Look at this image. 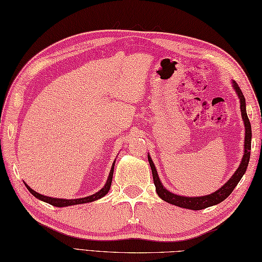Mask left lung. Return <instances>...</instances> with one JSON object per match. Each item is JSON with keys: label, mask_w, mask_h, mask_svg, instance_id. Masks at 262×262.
Returning <instances> with one entry per match:
<instances>
[{"label": "left lung", "mask_w": 262, "mask_h": 262, "mask_svg": "<svg viewBox=\"0 0 262 262\" xmlns=\"http://www.w3.org/2000/svg\"><path fill=\"white\" fill-rule=\"evenodd\" d=\"M232 87L235 91V94L238 95V98L240 99V109H241V116L243 119V124H245V150H243V156L239 167L236 168V171L233 173V175L231 176L227 183H224L219 190L215 192L208 194V195H203V196H184V195H178V194L172 193L171 191H168L167 188L162 184V182L160 180V176L157 174L156 167L153 163V160L150 159L149 154L147 155L148 157V162L150 165L151 169V174H153V180H154V184L156 187V193L163 201L165 202L173 204L176 206H180V208H184L188 210H202L206 209L209 206H213L219 203H221L222 201L226 200L232 191L234 190V187L238 185L240 180L242 179V176L245 175L249 160H250V151H251V124L249 121V118L247 116V108H246V99L245 96H243L241 89L239 88L238 84L234 80H232Z\"/></svg>", "instance_id": "obj_1"}]
</instances>
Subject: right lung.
<instances>
[{"instance_id":"add662e5","label":"right lung","mask_w":262,"mask_h":262,"mask_svg":"<svg viewBox=\"0 0 262 262\" xmlns=\"http://www.w3.org/2000/svg\"><path fill=\"white\" fill-rule=\"evenodd\" d=\"M115 160L113 162V165L111 168V172H109V175L107 178V181L105 185L99 190L98 192H96L95 194H91L89 196L86 198H80V199H71V200H67V199H58V198H51V196H46V195H42V194L35 192L34 190H32L31 187H30L27 183H24L27 186V188L29 190V192L32 194L33 196H35L36 199H39L41 201H43L46 203L51 204L53 206H58V208H63V206H70V205H76V204H82V203H89V202H93V201L96 200H99L101 198H103L106 195V194L111 190V185H112V181H113V175H114V167H115Z\"/></svg>"}]
</instances>
